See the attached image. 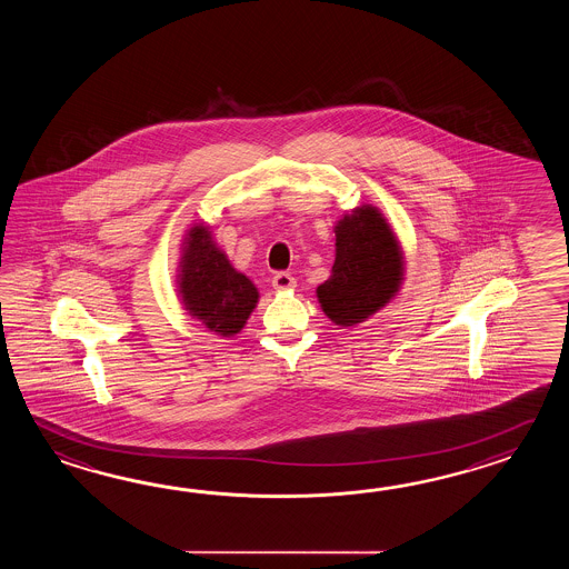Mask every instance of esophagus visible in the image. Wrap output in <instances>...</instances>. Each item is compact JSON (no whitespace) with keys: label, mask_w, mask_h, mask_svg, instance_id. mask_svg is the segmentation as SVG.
I'll use <instances>...</instances> for the list:
<instances>
[{"label":"esophagus","mask_w":569,"mask_h":569,"mask_svg":"<svg viewBox=\"0 0 569 569\" xmlns=\"http://www.w3.org/2000/svg\"><path fill=\"white\" fill-rule=\"evenodd\" d=\"M272 287L277 290H292L297 287V280L289 272H277L272 279Z\"/></svg>","instance_id":"esophagus-1"}]
</instances>
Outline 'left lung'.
I'll list each match as a JSON object with an SVG mask.
<instances>
[{
    "mask_svg": "<svg viewBox=\"0 0 569 569\" xmlns=\"http://www.w3.org/2000/svg\"><path fill=\"white\" fill-rule=\"evenodd\" d=\"M402 270L387 219L376 207H358L336 226V262L331 277L317 287V299L333 323H362L397 295Z\"/></svg>",
    "mask_w": 569,
    "mask_h": 569,
    "instance_id": "1",
    "label": "left lung"
}]
</instances>
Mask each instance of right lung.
<instances>
[{
    "instance_id": "right-lung-1",
    "label": "right lung",
    "mask_w": 569,
    "mask_h": 569,
    "mask_svg": "<svg viewBox=\"0 0 569 569\" xmlns=\"http://www.w3.org/2000/svg\"><path fill=\"white\" fill-rule=\"evenodd\" d=\"M179 295L194 319L223 338L242 331L258 302L254 282L231 267L206 226H194L184 238Z\"/></svg>"
}]
</instances>
